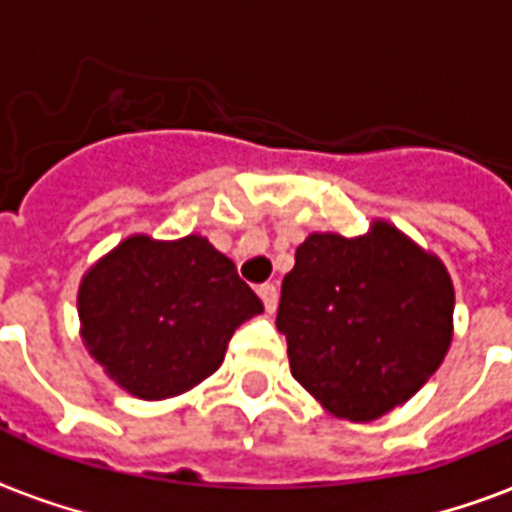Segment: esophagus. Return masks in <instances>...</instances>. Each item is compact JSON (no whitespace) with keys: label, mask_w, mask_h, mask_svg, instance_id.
<instances>
[{"label":"esophagus","mask_w":512,"mask_h":512,"mask_svg":"<svg viewBox=\"0 0 512 512\" xmlns=\"http://www.w3.org/2000/svg\"><path fill=\"white\" fill-rule=\"evenodd\" d=\"M257 295L263 300L265 311H276V305H279V289H276V284H260V287H257Z\"/></svg>","instance_id":"obj_1"}]
</instances>
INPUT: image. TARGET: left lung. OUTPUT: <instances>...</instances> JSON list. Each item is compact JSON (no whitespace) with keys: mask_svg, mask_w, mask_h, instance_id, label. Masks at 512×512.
I'll list each match as a JSON object with an SVG mask.
<instances>
[{"mask_svg":"<svg viewBox=\"0 0 512 512\" xmlns=\"http://www.w3.org/2000/svg\"><path fill=\"white\" fill-rule=\"evenodd\" d=\"M276 327L292 377L329 414L372 422L406 404L444 361L452 276L388 220L353 239L311 233L281 284Z\"/></svg>","mask_w":512,"mask_h":512,"instance_id":"8db88e82","label":"left lung"}]
</instances>
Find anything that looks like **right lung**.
I'll list each match as a JSON object with an SVG mask.
<instances>
[{"label":"right lung","mask_w":512,"mask_h":512,"mask_svg":"<svg viewBox=\"0 0 512 512\" xmlns=\"http://www.w3.org/2000/svg\"><path fill=\"white\" fill-rule=\"evenodd\" d=\"M79 335L103 372L143 401L196 388L263 303L204 236L132 233L79 281Z\"/></svg>","instance_id":"1"}]
</instances>
